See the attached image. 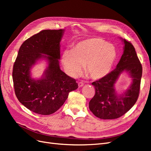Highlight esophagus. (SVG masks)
<instances>
[{"mask_svg": "<svg viewBox=\"0 0 151 151\" xmlns=\"http://www.w3.org/2000/svg\"><path fill=\"white\" fill-rule=\"evenodd\" d=\"M84 83H83V82H79V83H78V86L79 88H81V87H83L84 86Z\"/></svg>", "mask_w": 151, "mask_h": 151, "instance_id": "1", "label": "esophagus"}]
</instances>
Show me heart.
Segmentation results:
<instances>
[{
    "label": "heart",
    "instance_id": "1",
    "mask_svg": "<svg viewBox=\"0 0 151 151\" xmlns=\"http://www.w3.org/2000/svg\"><path fill=\"white\" fill-rule=\"evenodd\" d=\"M117 58L115 47L99 38L83 40L76 43L72 50H67L62 56L66 72L72 77L79 76L83 71L91 79L103 78L110 72Z\"/></svg>",
    "mask_w": 151,
    "mask_h": 151
}]
</instances>
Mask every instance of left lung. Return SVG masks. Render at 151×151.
Segmentation results:
<instances>
[{
    "label": "left lung",
    "mask_w": 151,
    "mask_h": 151,
    "mask_svg": "<svg viewBox=\"0 0 151 151\" xmlns=\"http://www.w3.org/2000/svg\"><path fill=\"white\" fill-rule=\"evenodd\" d=\"M124 44L123 53L116 68L103 78L93 82L96 93L89 103L94 115L104 120L118 118L124 115L137 100L142 67L131 43L120 38ZM125 71L132 78L130 86L124 92L118 94L115 84L120 74Z\"/></svg>",
    "instance_id": "left-lung-1"
}]
</instances>
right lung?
Segmentation results:
<instances>
[{
	"label": "right lung",
	"instance_id": "right-lung-1",
	"mask_svg": "<svg viewBox=\"0 0 151 151\" xmlns=\"http://www.w3.org/2000/svg\"><path fill=\"white\" fill-rule=\"evenodd\" d=\"M64 29L43 30L21 45L14 62L12 79L15 93L19 102L29 110L48 115L57 111L78 88L74 79L60 67V42ZM47 65L42 77L35 79L31 68L40 60Z\"/></svg>",
	"mask_w": 151,
	"mask_h": 151
}]
</instances>
